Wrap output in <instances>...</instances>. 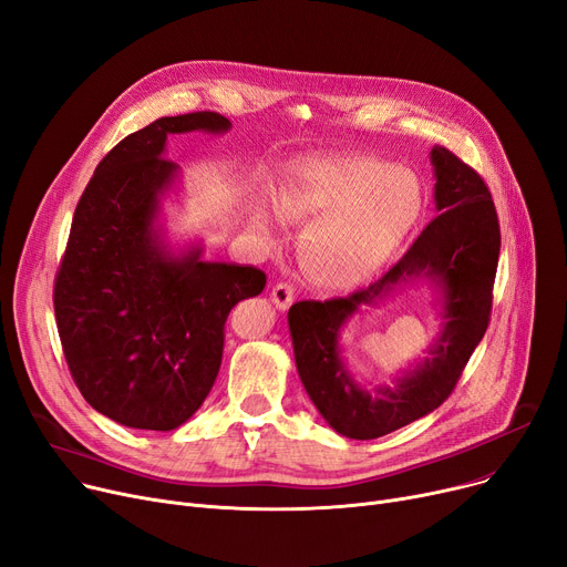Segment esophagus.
Returning a JSON list of instances; mask_svg holds the SVG:
<instances>
[{
	"instance_id": "34e87169",
	"label": "esophagus",
	"mask_w": 567,
	"mask_h": 567,
	"mask_svg": "<svg viewBox=\"0 0 567 567\" xmlns=\"http://www.w3.org/2000/svg\"><path fill=\"white\" fill-rule=\"evenodd\" d=\"M270 299H272V305L279 311H286L292 305V299H295V288L290 284H277L272 288V292H270Z\"/></svg>"
}]
</instances>
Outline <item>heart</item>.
Here are the masks:
<instances>
[{
    "mask_svg": "<svg viewBox=\"0 0 567 567\" xmlns=\"http://www.w3.org/2000/svg\"><path fill=\"white\" fill-rule=\"evenodd\" d=\"M423 204L421 181L410 169L359 155L297 162L275 189L279 215L316 219L299 243V262L324 290H352L380 275L419 226ZM254 224L272 238L268 210H258Z\"/></svg>",
    "mask_w": 567,
    "mask_h": 567,
    "instance_id": "b5f03b06",
    "label": "heart"
}]
</instances>
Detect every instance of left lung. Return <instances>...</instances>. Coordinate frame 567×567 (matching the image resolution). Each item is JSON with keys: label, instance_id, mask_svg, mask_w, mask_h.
<instances>
[{"label": "left lung", "instance_id": "1", "mask_svg": "<svg viewBox=\"0 0 567 567\" xmlns=\"http://www.w3.org/2000/svg\"><path fill=\"white\" fill-rule=\"evenodd\" d=\"M430 162L440 215L410 251L369 288L327 302H297L288 311L299 380L327 425L350 440H375L435 412L451 395L489 322L502 247L492 194L472 166L451 151L435 146ZM419 280L436 288L441 334L429 357L396 377L393 388L365 390L342 359L340 331L361 308L377 306Z\"/></svg>", "mask_w": 567, "mask_h": 567}]
</instances>
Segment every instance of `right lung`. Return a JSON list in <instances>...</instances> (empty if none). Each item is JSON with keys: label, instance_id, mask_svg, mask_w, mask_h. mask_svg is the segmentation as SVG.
<instances>
[{"label": "right lung", "instance_id": "1", "mask_svg": "<svg viewBox=\"0 0 567 567\" xmlns=\"http://www.w3.org/2000/svg\"><path fill=\"white\" fill-rule=\"evenodd\" d=\"M217 112L164 116L132 132L95 166L75 208L54 284L65 363L84 401L140 430H174L204 405L221 365L224 322L265 288L251 265L174 247L162 219L181 166L166 137L224 135Z\"/></svg>", "mask_w": 567, "mask_h": 567}]
</instances>
